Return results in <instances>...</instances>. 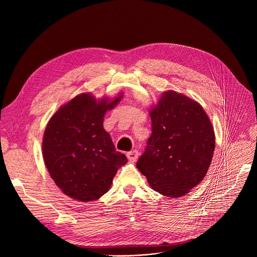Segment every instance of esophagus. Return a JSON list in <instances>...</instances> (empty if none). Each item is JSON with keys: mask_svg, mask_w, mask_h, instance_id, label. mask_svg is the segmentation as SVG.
Segmentation results:
<instances>
[{"mask_svg": "<svg viewBox=\"0 0 257 257\" xmlns=\"http://www.w3.org/2000/svg\"><path fill=\"white\" fill-rule=\"evenodd\" d=\"M127 157L129 160L131 161H136L139 157V151L138 150H133V151H130L127 153Z\"/></svg>", "mask_w": 257, "mask_h": 257, "instance_id": "esophagus-1", "label": "esophagus"}]
</instances>
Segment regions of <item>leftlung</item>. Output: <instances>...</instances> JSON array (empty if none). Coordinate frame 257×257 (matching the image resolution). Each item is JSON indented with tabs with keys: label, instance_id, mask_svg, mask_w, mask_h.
<instances>
[{
	"label": "left lung",
	"instance_id": "left-lung-1",
	"mask_svg": "<svg viewBox=\"0 0 257 257\" xmlns=\"http://www.w3.org/2000/svg\"><path fill=\"white\" fill-rule=\"evenodd\" d=\"M152 134L137 168L154 191L179 198L198 185L214 151V131L202 106L168 90L150 110Z\"/></svg>",
	"mask_w": 257,
	"mask_h": 257
}]
</instances>
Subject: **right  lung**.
<instances>
[{
    "label": "right lung",
    "mask_w": 257,
    "mask_h": 257,
    "mask_svg": "<svg viewBox=\"0 0 257 257\" xmlns=\"http://www.w3.org/2000/svg\"><path fill=\"white\" fill-rule=\"evenodd\" d=\"M96 100L81 93L61 106L46 127L43 155L51 178L66 196L80 202L99 199L109 190L128 159L116 152L103 127L107 110L120 101Z\"/></svg>",
    "instance_id": "obj_1"
}]
</instances>
